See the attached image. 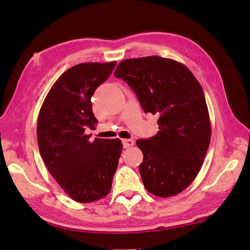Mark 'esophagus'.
Segmentation results:
<instances>
[{"label":"esophagus","instance_id":"obj_1","mask_svg":"<svg viewBox=\"0 0 250 250\" xmlns=\"http://www.w3.org/2000/svg\"><path fill=\"white\" fill-rule=\"evenodd\" d=\"M123 145L124 148H130V146H134V140L133 139H123Z\"/></svg>","mask_w":250,"mask_h":250}]
</instances>
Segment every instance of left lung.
Returning a JSON list of instances; mask_svg holds the SVG:
<instances>
[{
	"label": "left lung",
	"instance_id": "obj_1",
	"mask_svg": "<svg viewBox=\"0 0 250 250\" xmlns=\"http://www.w3.org/2000/svg\"><path fill=\"white\" fill-rule=\"evenodd\" d=\"M135 92L146 113L158 115L156 135L138 139L144 186L174 196L195 180L206 155L211 125L200 82L184 64L158 56L125 59L114 73Z\"/></svg>",
	"mask_w": 250,
	"mask_h": 250
}]
</instances>
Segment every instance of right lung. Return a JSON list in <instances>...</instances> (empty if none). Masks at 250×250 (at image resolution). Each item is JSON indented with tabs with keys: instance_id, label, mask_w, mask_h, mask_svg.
<instances>
[{
	"instance_id": "add662e5",
	"label": "right lung",
	"mask_w": 250,
	"mask_h": 250,
	"mask_svg": "<svg viewBox=\"0 0 250 250\" xmlns=\"http://www.w3.org/2000/svg\"><path fill=\"white\" fill-rule=\"evenodd\" d=\"M116 65L87 62L64 72L44 99L37 124L40 154L49 173L78 203L108 194L123 151L119 138L89 140L86 127L98 123L91 98Z\"/></svg>"
}]
</instances>
